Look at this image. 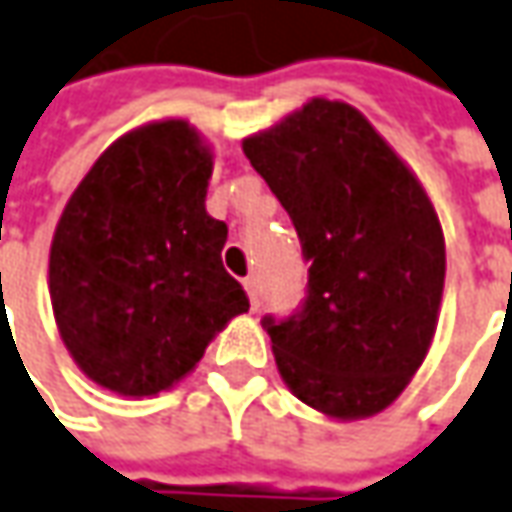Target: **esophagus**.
Returning <instances> with one entry per match:
<instances>
[{"mask_svg": "<svg viewBox=\"0 0 512 512\" xmlns=\"http://www.w3.org/2000/svg\"><path fill=\"white\" fill-rule=\"evenodd\" d=\"M243 288H246V294H249L252 308L257 311V305H260V302H257V288H260V285H257V277H246V280H243Z\"/></svg>", "mask_w": 512, "mask_h": 512, "instance_id": "obj_1", "label": "esophagus"}]
</instances>
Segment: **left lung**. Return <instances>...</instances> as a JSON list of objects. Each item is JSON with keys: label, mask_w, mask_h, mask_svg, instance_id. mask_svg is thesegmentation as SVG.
I'll return each instance as SVG.
<instances>
[{"label": "left lung", "mask_w": 512, "mask_h": 512, "mask_svg": "<svg viewBox=\"0 0 512 512\" xmlns=\"http://www.w3.org/2000/svg\"><path fill=\"white\" fill-rule=\"evenodd\" d=\"M243 154L311 266L297 311L263 316L283 381L325 415L387 409L423 364L443 297L446 246L426 190L347 103L311 100Z\"/></svg>", "instance_id": "obj_1"}]
</instances>
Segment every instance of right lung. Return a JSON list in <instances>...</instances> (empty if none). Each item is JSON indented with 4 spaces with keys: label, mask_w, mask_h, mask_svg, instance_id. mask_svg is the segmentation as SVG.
Listing matches in <instances>:
<instances>
[{
    "label": "right lung",
    "mask_w": 512,
    "mask_h": 512,
    "mask_svg": "<svg viewBox=\"0 0 512 512\" xmlns=\"http://www.w3.org/2000/svg\"><path fill=\"white\" fill-rule=\"evenodd\" d=\"M212 156L184 120L117 139L66 204L50 249V297L66 350L120 395H156L249 311L224 269L227 224L204 210Z\"/></svg>",
    "instance_id": "right-lung-1"
}]
</instances>
